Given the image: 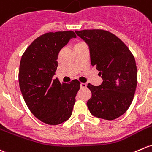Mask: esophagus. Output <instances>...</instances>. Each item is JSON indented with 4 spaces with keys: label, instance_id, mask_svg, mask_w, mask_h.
<instances>
[{
    "label": "esophagus",
    "instance_id": "obj_1",
    "mask_svg": "<svg viewBox=\"0 0 152 152\" xmlns=\"http://www.w3.org/2000/svg\"><path fill=\"white\" fill-rule=\"evenodd\" d=\"M80 86L81 88H85V87H87V84H86V83H81Z\"/></svg>",
    "mask_w": 152,
    "mask_h": 152
}]
</instances>
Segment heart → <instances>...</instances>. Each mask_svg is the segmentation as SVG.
<instances>
[{"instance_id":"heart-1","label":"heart","mask_w":152,"mask_h":152,"mask_svg":"<svg viewBox=\"0 0 152 152\" xmlns=\"http://www.w3.org/2000/svg\"><path fill=\"white\" fill-rule=\"evenodd\" d=\"M82 44H84V43H83V42H81V41H77V42L75 43V44H74V48H76V47H79V46L82 45Z\"/></svg>"}]
</instances>
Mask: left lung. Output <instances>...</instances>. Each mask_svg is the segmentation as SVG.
Masks as SVG:
<instances>
[{
    "mask_svg": "<svg viewBox=\"0 0 152 152\" xmlns=\"http://www.w3.org/2000/svg\"><path fill=\"white\" fill-rule=\"evenodd\" d=\"M89 46L91 64L100 71V86L88 84L92 97L87 105L97 118L113 120L124 114L133 100L137 67L128 47L116 36L103 30L75 31Z\"/></svg>",
    "mask_w": 152,
    "mask_h": 152,
    "instance_id": "8db88e82",
    "label": "left lung"
}]
</instances>
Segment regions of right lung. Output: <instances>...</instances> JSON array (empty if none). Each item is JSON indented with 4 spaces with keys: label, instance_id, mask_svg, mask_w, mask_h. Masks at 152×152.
<instances>
[{
    "label": "right lung",
    "instance_id": "add662e5",
    "mask_svg": "<svg viewBox=\"0 0 152 152\" xmlns=\"http://www.w3.org/2000/svg\"><path fill=\"white\" fill-rule=\"evenodd\" d=\"M71 30L47 33L35 39L22 56L19 84L25 103L41 122L51 125L61 124L71 117L80 82L68 84L53 79L58 54L70 39Z\"/></svg>",
    "mask_w": 152,
    "mask_h": 152
}]
</instances>
